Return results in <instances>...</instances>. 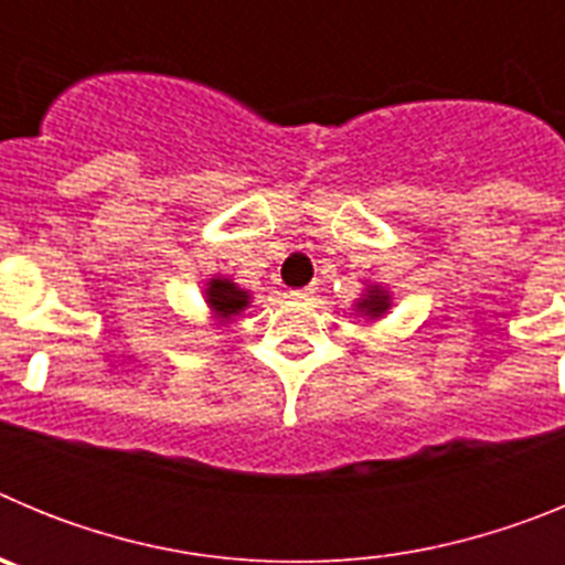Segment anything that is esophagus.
I'll list each match as a JSON object with an SVG mask.
<instances>
[{
    "mask_svg": "<svg viewBox=\"0 0 565 565\" xmlns=\"http://www.w3.org/2000/svg\"><path fill=\"white\" fill-rule=\"evenodd\" d=\"M313 294V288H299V291H294V297L297 299H308Z\"/></svg>",
    "mask_w": 565,
    "mask_h": 565,
    "instance_id": "1",
    "label": "esophagus"
}]
</instances>
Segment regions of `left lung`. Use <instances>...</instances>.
Segmentation results:
<instances>
[{"label":"left lung","mask_w":565,"mask_h":565,"mask_svg":"<svg viewBox=\"0 0 565 565\" xmlns=\"http://www.w3.org/2000/svg\"><path fill=\"white\" fill-rule=\"evenodd\" d=\"M391 291L382 286H367L362 297L356 299V313L367 319H382L384 313L391 311Z\"/></svg>","instance_id":"obj_1"}]
</instances>
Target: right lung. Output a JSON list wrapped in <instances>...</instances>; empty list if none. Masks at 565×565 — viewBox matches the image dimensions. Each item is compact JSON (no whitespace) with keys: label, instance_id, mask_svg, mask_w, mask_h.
<instances>
[{"label":"right lung","instance_id":"1","mask_svg":"<svg viewBox=\"0 0 565 565\" xmlns=\"http://www.w3.org/2000/svg\"><path fill=\"white\" fill-rule=\"evenodd\" d=\"M206 306L212 311L214 322L217 326H226L234 317L246 311L248 302H252V294L246 288H239L234 279L228 277H212L206 282Z\"/></svg>","mask_w":565,"mask_h":565}]
</instances>
